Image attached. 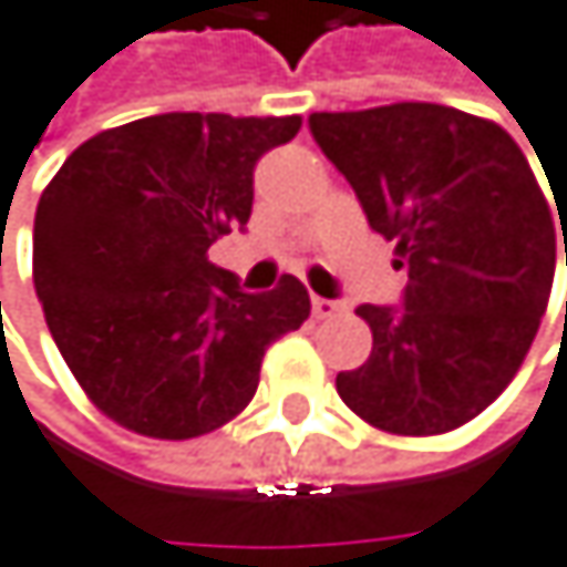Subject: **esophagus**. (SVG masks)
I'll return each mask as SVG.
<instances>
[{
  "label": "esophagus",
  "instance_id": "34e87169",
  "mask_svg": "<svg viewBox=\"0 0 567 567\" xmlns=\"http://www.w3.org/2000/svg\"><path fill=\"white\" fill-rule=\"evenodd\" d=\"M342 312V302H332V299H312V316L316 319H332V316H339Z\"/></svg>",
  "mask_w": 567,
  "mask_h": 567
}]
</instances>
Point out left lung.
Instances as JSON below:
<instances>
[{"mask_svg": "<svg viewBox=\"0 0 567 567\" xmlns=\"http://www.w3.org/2000/svg\"><path fill=\"white\" fill-rule=\"evenodd\" d=\"M309 127L406 268L403 309H355L373 352L336 377L342 403L396 436L464 426L507 390L551 296L555 215L528 157L494 120L440 103L312 113Z\"/></svg>", "mask_w": 567, "mask_h": 567, "instance_id": "1", "label": "left lung"}]
</instances>
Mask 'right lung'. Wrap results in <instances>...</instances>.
Returning a JSON list of instances; mask_svg holds the SVG:
<instances>
[{
    "instance_id": "1",
    "label": "right lung",
    "mask_w": 567,
    "mask_h": 567,
    "mask_svg": "<svg viewBox=\"0 0 567 567\" xmlns=\"http://www.w3.org/2000/svg\"><path fill=\"white\" fill-rule=\"evenodd\" d=\"M302 116L161 113L80 144L47 184L32 281L90 403L141 436L190 440L235 420L265 349L309 319L281 275L261 296L208 248L251 215V174Z\"/></svg>"
}]
</instances>
